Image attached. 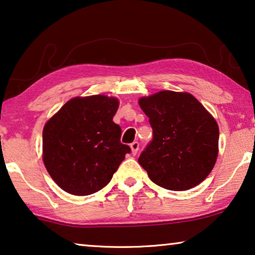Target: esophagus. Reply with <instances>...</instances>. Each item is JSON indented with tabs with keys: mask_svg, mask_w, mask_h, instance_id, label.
Wrapping results in <instances>:
<instances>
[{
	"mask_svg": "<svg viewBox=\"0 0 255 255\" xmlns=\"http://www.w3.org/2000/svg\"><path fill=\"white\" fill-rule=\"evenodd\" d=\"M138 147H139V144H138V142H132V143L130 144V149H131V153H132V155H135L136 153H137Z\"/></svg>",
	"mask_w": 255,
	"mask_h": 255,
	"instance_id": "esophagus-1",
	"label": "esophagus"
}]
</instances>
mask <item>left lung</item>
<instances>
[{
    "label": "left lung",
    "mask_w": 255,
    "mask_h": 255,
    "mask_svg": "<svg viewBox=\"0 0 255 255\" xmlns=\"http://www.w3.org/2000/svg\"><path fill=\"white\" fill-rule=\"evenodd\" d=\"M153 139L138 162L159 187L184 191L200 184L219 154V126L191 94L162 90L140 97Z\"/></svg>",
    "instance_id": "1"
}]
</instances>
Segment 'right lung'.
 <instances>
[{
    "mask_svg": "<svg viewBox=\"0 0 255 255\" xmlns=\"http://www.w3.org/2000/svg\"><path fill=\"white\" fill-rule=\"evenodd\" d=\"M119 100L106 95L73 97L47 123L42 159L60 189L88 196L111 181L130 147L120 143L121 128L113 123Z\"/></svg>",
    "mask_w": 255,
    "mask_h": 255,
    "instance_id": "obj_1",
    "label": "right lung"
}]
</instances>
